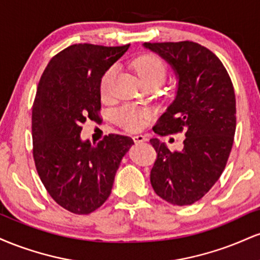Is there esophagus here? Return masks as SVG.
Returning <instances> with one entry per match:
<instances>
[{"mask_svg": "<svg viewBox=\"0 0 260 260\" xmlns=\"http://www.w3.org/2000/svg\"><path fill=\"white\" fill-rule=\"evenodd\" d=\"M133 140L136 143H144V142H147V137H144V136H142V134H138V136H134L133 137Z\"/></svg>", "mask_w": 260, "mask_h": 260, "instance_id": "34e87169", "label": "esophagus"}]
</instances>
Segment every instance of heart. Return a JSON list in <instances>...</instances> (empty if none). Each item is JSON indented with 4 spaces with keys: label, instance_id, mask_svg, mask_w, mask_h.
<instances>
[{
    "label": "heart",
    "instance_id": "obj_1",
    "mask_svg": "<svg viewBox=\"0 0 260 260\" xmlns=\"http://www.w3.org/2000/svg\"><path fill=\"white\" fill-rule=\"evenodd\" d=\"M137 73L144 84L151 82L162 83L166 78V64L160 57L154 55L140 56L134 63ZM117 74V66H111L105 71L103 78L100 80V94L103 98L111 95L113 82ZM148 118V113L143 112L133 106H123L115 112V120L118 123L131 131H138L145 124Z\"/></svg>",
    "mask_w": 260,
    "mask_h": 260
}]
</instances>
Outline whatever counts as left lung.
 <instances>
[{
    "mask_svg": "<svg viewBox=\"0 0 260 260\" xmlns=\"http://www.w3.org/2000/svg\"><path fill=\"white\" fill-rule=\"evenodd\" d=\"M171 66L175 99L154 127L157 134L186 132L181 151L150 139L157 157L150 172L155 193L174 205L193 204L221 176L236 131V98L228 71L210 50L193 41L144 43Z\"/></svg>",
    "mask_w": 260,
    "mask_h": 260,
    "instance_id": "8db88e82",
    "label": "left lung"
}]
</instances>
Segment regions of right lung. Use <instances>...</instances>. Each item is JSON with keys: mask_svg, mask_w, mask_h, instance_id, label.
<instances>
[{"mask_svg": "<svg viewBox=\"0 0 260 260\" xmlns=\"http://www.w3.org/2000/svg\"><path fill=\"white\" fill-rule=\"evenodd\" d=\"M129 45H71L51 58L32 105V155L40 180L57 204L74 214H90L111 193L131 137L109 134L96 145L80 138L82 124L98 120L100 80Z\"/></svg>", "mask_w": 260, "mask_h": 260, "instance_id": "obj_1", "label": "right lung"}]
</instances>
